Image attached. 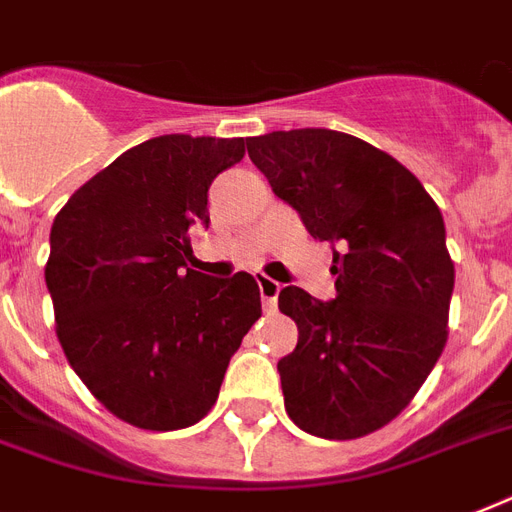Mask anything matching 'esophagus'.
Wrapping results in <instances>:
<instances>
[{"label":"esophagus","instance_id":"34e87169","mask_svg":"<svg viewBox=\"0 0 512 512\" xmlns=\"http://www.w3.org/2000/svg\"><path fill=\"white\" fill-rule=\"evenodd\" d=\"M255 279H257V287H260V297H263L265 311L273 313V311H276V297H279L281 284H279V281L268 279L265 273H257Z\"/></svg>","mask_w":512,"mask_h":512}]
</instances>
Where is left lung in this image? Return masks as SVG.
I'll use <instances>...</instances> for the list:
<instances>
[{
    "label": "left lung",
    "mask_w": 512,
    "mask_h": 512,
    "mask_svg": "<svg viewBox=\"0 0 512 512\" xmlns=\"http://www.w3.org/2000/svg\"><path fill=\"white\" fill-rule=\"evenodd\" d=\"M247 151L313 239L335 244V300L279 292L300 332L279 361L287 414L311 436H369L409 406L449 337L441 209L404 164L345 132H268Z\"/></svg>",
    "instance_id": "1"
}]
</instances>
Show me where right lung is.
Segmentation results:
<instances>
[{
    "label": "right lung",
    "instance_id": "1",
    "mask_svg": "<svg viewBox=\"0 0 512 512\" xmlns=\"http://www.w3.org/2000/svg\"><path fill=\"white\" fill-rule=\"evenodd\" d=\"M244 151V138H151L55 215L44 281L60 348L92 396L135 428L207 417L263 313L255 276L188 268L191 228L209 223V185Z\"/></svg>",
    "mask_w": 512,
    "mask_h": 512
}]
</instances>
